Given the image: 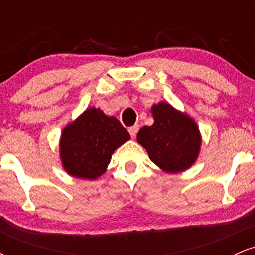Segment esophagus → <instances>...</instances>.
<instances>
[{"label":"esophagus","instance_id":"esophagus-1","mask_svg":"<svg viewBox=\"0 0 255 255\" xmlns=\"http://www.w3.org/2000/svg\"><path fill=\"white\" fill-rule=\"evenodd\" d=\"M137 130H139V126H137V125H134V126H131V127L128 128V131H129V134H130L131 137H135L136 136Z\"/></svg>","mask_w":255,"mask_h":255}]
</instances>
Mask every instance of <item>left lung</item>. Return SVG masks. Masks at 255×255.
<instances>
[{
  "instance_id": "obj_1",
  "label": "left lung",
  "mask_w": 255,
  "mask_h": 255,
  "mask_svg": "<svg viewBox=\"0 0 255 255\" xmlns=\"http://www.w3.org/2000/svg\"><path fill=\"white\" fill-rule=\"evenodd\" d=\"M154 122L144 126L136 140L147 151L154 164L165 172H181L194 164L201 146L197 122L169 103L160 102L151 108Z\"/></svg>"
}]
</instances>
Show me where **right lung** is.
Returning a JSON list of instances; mask_svg holds the SVG:
<instances>
[{
    "mask_svg": "<svg viewBox=\"0 0 255 255\" xmlns=\"http://www.w3.org/2000/svg\"><path fill=\"white\" fill-rule=\"evenodd\" d=\"M129 139L118 119L105 115L99 108H89L61 134L63 169L74 177L96 180L107 171L114 151Z\"/></svg>",
    "mask_w": 255,
    "mask_h": 255,
    "instance_id": "1",
    "label": "right lung"
}]
</instances>
